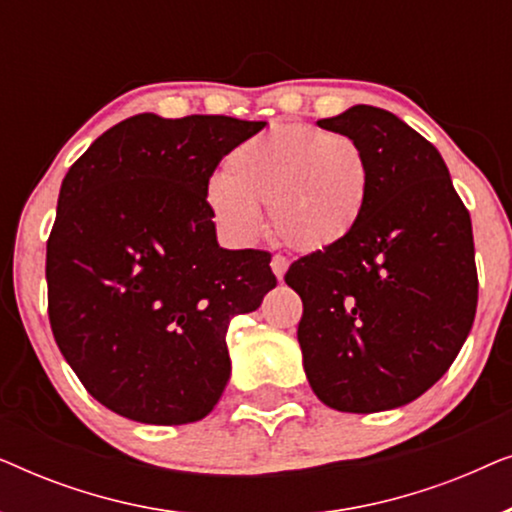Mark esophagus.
Returning a JSON list of instances; mask_svg holds the SVG:
<instances>
[{"label":"esophagus","mask_w":512,"mask_h":512,"mask_svg":"<svg viewBox=\"0 0 512 512\" xmlns=\"http://www.w3.org/2000/svg\"><path fill=\"white\" fill-rule=\"evenodd\" d=\"M270 268H272V272H275V277L279 279V282H282L284 279V272L289 270V258L286 256H272V261H270Z\"/></svg>","instance_id":"esophagus-1"}]
</instances>
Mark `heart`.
I'll use <instances>...</instances> for the list:
<instances>
[{"mask_svg": "<svg viewBox=\"0 0 512 512\" xmlns=\"http://www.w3.org/2000/svg\"><path fill=\"white\" fill-rule=\"evenodd\" d=\"M373 172L363 146L342 132L275 123L244 139L209 184V216L233 242L249 244L268 205L270 226L291 249L338 247L368 209Z\"/></svg>", "mask_w": 512, "mask_h": 512, "instance_id": "obj_1", "label": "heart"}]
</instances>
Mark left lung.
<instances>
[{"instance_id":"8db88e82","label":"left lung","mask_w":512,"mask_h":512,"mask_svg":"<svg viewBox=\"0 0 512 512\" xmlns=\"http://www.w3.org/2000/svg\"><path fill=\"white\" fill-rule=\"evenodd\" d=\"M317 125L363 146L373 186L359 228L284 275L303 300L305 375L328 408H401L447 373L473 326L471 214L436 146L391 111L356 104Z\"/></svg>"}]
</instances>
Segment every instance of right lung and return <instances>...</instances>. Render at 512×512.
Listing matches in <instances>:
<instances>
[{"label": "right lung", "mask_w": 512, "mask_h": 512, "mask_svg": "<svg viewBox=\"0 0 512 512\" xmlns=\"http://www.w3.org/2000/svg\"><path fill=\"white\" fill-rule=\"evenodd\" d=\"M265 121L125 118L69 167L46 244L48 319L88 394L142 424L212 412L226 333L275 289L270 254L221 249L205 195Z\"/></svg>", "instance_id": "right-lung-1"}]
</instances>
